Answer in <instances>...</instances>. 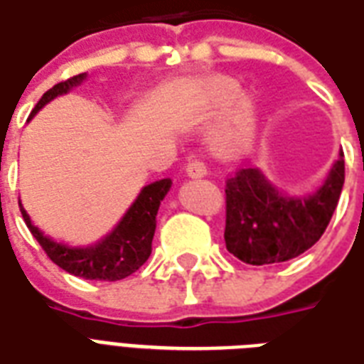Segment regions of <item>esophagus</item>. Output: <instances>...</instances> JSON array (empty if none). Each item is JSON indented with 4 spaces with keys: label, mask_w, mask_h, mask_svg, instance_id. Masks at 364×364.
Listing matches in <instances>:
<instances>
[{
    "label": "esophagus",
    "mask_w": 364,
    "mask_h": 364,
    "mask_svg": "<svg viewBox=\"0 0 364 364\" xmlns=\"http://www.w3.org/2000/svg\"><path fill=\"white\" fill-rule=\"evenodd\" d=\"M186 174H188L190 178H203L205 174H207V166H205L203 161L199 159L188 161V165H186Z\"/></svg>",
    "instance_id": "1"
}]
</instances>
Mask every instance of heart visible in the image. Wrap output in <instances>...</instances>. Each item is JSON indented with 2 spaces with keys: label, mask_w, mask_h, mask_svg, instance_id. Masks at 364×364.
I'll return each instance as SVG.
<instances>
[{
  "label": "heart",
  "mask_w": 364,
  "mask_h": 364,
  "mask_svg": "<svg viewBox=\"0 0 364 364\" xmlns=\"http://www.w3.org/2000/svg\"><path fill=\"white\" fill-rule=\"evenodd\" d=\"M236 90V82L226 76H217L207 84V92L211 95V100L218 101V103L232 100ZM255 105L251 103V100H240L228 113V117L218 124L217 132H215V144L218 147L244 146L255 130Z\"/></svg>",
  "instance_id": "b5f03b06"
}]
</instances>
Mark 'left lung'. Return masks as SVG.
I'll return each mask as SVG.
<instances>
[{
	"label": "left lung",
	"instance_id": "8db88e82",
	"mask_svg": "<svg viewBox=\"0 0 364 364\" xmlns=\"http://www.w3.org/2000/svg\"><path fill=\"white\" fill-rule=\"evenodd\" d=\"M343 153L315 192L289 196L259 166H242L226 180V250L247 264L284 263L321 240L343 188Z\"/></svg>",
	"mask_w": 364,
	"mask_h": 364
}]
</instances>
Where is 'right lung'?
Returning <instances> with one entry per match:
<instances>
[{"label": "right lung", "mask_w": 364, "mask_h": 364, "mask_svg": "<svg viewBox=\"0 0 364 364\" xmlns=\"http://www.w3.org/2000/svg\"><path fill=\"white\" fill-rule=\"evenodd\" d=\"M88 78V73H82L65 82H59L53 88L48 90L38 101V105L32 109V114L46 107L49 101H53L59 95L68 94L73 88H78L82 82ZM28 119V120H30ZM172 186L171 178L155 180L151 184L144 186L134 199V203L122 215L113 230L107 232L105 236L88 245H68L57 242L48 234H43L34 223L30 220L28 213L24 211L21 203V213L32 236L36 237L38 244L42 245L48 257L68 274L86 278V280H105L114 282L122 280L132 272L140 269L151 255V242L155 236V226H157V211H159L161 201L165 199Z\"/></svg>", "instance_id": "1"}]
</instances>
